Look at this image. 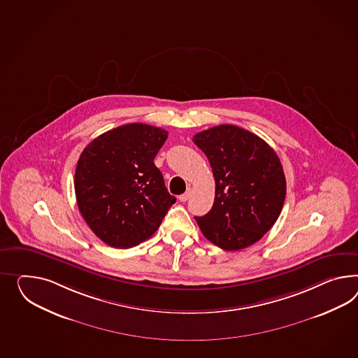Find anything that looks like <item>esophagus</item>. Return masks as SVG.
<instances>
[{
    "label": "esophagus",
    "mask_w": 358,
    "mask_h": 358,
    "mask_svg": "<svg viewBox=\"0 0 358 358\" xmlns=\"http://www.w3.org/2000/svg\"><path fill=\"white\" fill-rule=\"evenodd\" d=\"M189 196H191V192H185L183 194H180L179 196V201L185 202L188 199H189Z\"/></svg>",
    "instance_id": "obj_1"
}]
</instances>
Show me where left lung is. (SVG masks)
Returning a JSON list of instances; mask_svg holds the SVG:
<instances>
[{
    "instance_id": "left-lung-1",
    "label": "left lung",
    "mask_w": 358,
    "mask_h": 358,
    "mask_svg": "<svg viewBox=\"0 0 358 358\" xmlns=\"http://www.w3.org/2000/svg\"><path fill=\"white\" fill-rule=\"evenodd\" d=\"M215 180L211 210L194 217L203 236L224 250L257 243L274 226L285 199L283 166L274 149L248 129L220 124L193 136Z\"/></svg>"
}]
</instances>
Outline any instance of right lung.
Masks as SVG:
<instances>
[{
    "label": "right lung",
    "mask_w": 358,
    "mask_h": 358,
    "mask_svg": "<svg viewBox=\"0 0 358 358\" xmlns=\"http://www.w3.org/2000/svg\"><path fill=\"white\" fill-rule=\"evenodd\" d=\"M167 134L129 123L102 134L83 150L73 179L76 202L105 244L126 249L143 243L176 201L155 165Z\"/></svg>",
    "instance_id": "add662e5"
}]
</instances>
